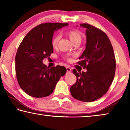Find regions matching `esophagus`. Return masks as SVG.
Wrapping results in <instances>:
<instances>
[{
    "instance_id": "34e87169",
    "label": "esophagus",
    "mask_w": 130,
    "mask_h": 130,
    "mask_svg": "<svg viewBox=\"0 0 130 130\" xmlns=\"http://www.w3.org/2000/svg\"><path fill=\"white\" fill-rule=\"evenodd\" d=\"M66 69H67V73H70L71 72V69L69 66H67L66 67Z\"/></svg>"
}]
</instances>
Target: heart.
Segmentation results:
<instances>
[{"label": "heart", "mask_w": 130, "mask_h": 130, "mask_svg": "<svg viewBox=\"0 0 130 130\" xmlns=\"http://www.w3.org/2000/svg\"><path fill=\"white\" fill-rule=\"evenodd\" d=\"M66 35L69 37L70 40L73 44L76 43H81L82 40V36L80 32L78 31L74 30H71L66 31ZM60 39V36L56 35L53 37L52 40V45L53 47L56 48L57 46L58 43L59 42Z\"/></svg>", "instance_id": "b5f03b06"}]
</instances>
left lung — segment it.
I'll return each instance as SVG.
<instances>
[{
	"instance_id": "1",
	"label": "left lung",
	"mask_w": 130,
	"mask_h": 130,
	"mask_svg": "<svg viewBox=\"0 0 130 130\" xmlns=\"http://www.w3.org/2000/svg\"><path fill=\"white\" fill-rule=\"evenodd\" d=\"M80 27L86 29V43L78 64L87 71L78 73L73 70L77 80L71 87L70 93L78 100L92 102L104 95L113 81L115 55L106 33L87 23L81 24Z\"/></svg>"
}]
</instances>
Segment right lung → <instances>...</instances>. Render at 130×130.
<instances>
[{
    "mask_svg": "<svg viewBox=\"0 0 130 130\" xmlns=\"http://www.w3.org/2000/svg\"><path fill=\"white\" fill-rule=\"evenodd\" d=\"M68 23H42L28 33L19 46L15 57L16 77L20 87L28 95L36 98L48 96L66 73L63 66L51 68L43 63L53 53L52 40L54 31Z\"/></svg>",
    "mask_w": 130,
    "mask_h": 130,
    "instance_id": "obj_1",
    "label": "right lung"
}]
</instances>
